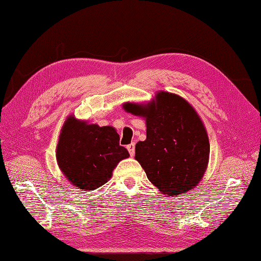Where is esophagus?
Wrapping results in <instances>:
<instances>
[{"label":"esophagus","instance_id":"34e87169","mask_svg":"<svg viewBox=\"0 0 261 261\" xmlns=\"http://www.w3.org/2000/svg\"><path fill=\"white\" fill-rule=\"evenodd\" d=\"M127 150H128L129 154L133 156V155H134V153H135V144H134V143L129 144V145L127 146Z\"/></svg>","mask_w":261,"mask_h":261}]
</instances>
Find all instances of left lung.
Returning a JSON list of instances; mask_svg holds the SVG:
<instances>
[{
  "instance_id": "1",
  "label": "left lung",
  "mask_w": 261,
  "mask_h": 261,
  "mask_svg": "<svg viewBox=\"0 0 261 261\" xmlns=\"http://www.w3.org/2000/svg\"><path fill=\"white\" fill-rule=\"evenodd\" d=\"M126 112L146 120L147 138L138 141L135 159L148 179L169 196L191 191L206 172L210 145L199 115L175 93L160 91L147 105L124 103Z\"/></svg>"
}]
</instances>
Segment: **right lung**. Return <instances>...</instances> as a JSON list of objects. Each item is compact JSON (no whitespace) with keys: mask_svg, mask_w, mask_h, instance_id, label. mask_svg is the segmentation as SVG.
I'll return each instance as SVG.
<instances>
[{"mask_svg":"<svg viewBox=\"0 0 261 261\" xmlns=\"http://www.w3.org/2000/svg\"><path fill=\"white\" fill-rule=\"evenodd\" d=\"M129 156L112 126L100 127L69 116L63 125L57 161L74 186L92 191L111 178L117 163Z\"/></svg>","mask_w":261,"mask_h":261,"instance_id":"obj_1","label":"right lung"}]
</instances>
